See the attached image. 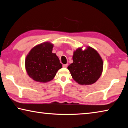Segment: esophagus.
I'll return each mask as SVG.
<instances>
[{"label": "esophagus", "mask_w": 128, "mask_h": 128, "mask_svg": "<svg viewBox=\"0 0 128 128\" xmlns=\"http://www.w3.org/2000/svg\"><path fill=\"white\" fill-rule=\"evenodd\" d=\"M63 66L64 68H66V67L68 66V64H64L63 66Z\"/></svg>", "instance_id": "1"}]
</instances>
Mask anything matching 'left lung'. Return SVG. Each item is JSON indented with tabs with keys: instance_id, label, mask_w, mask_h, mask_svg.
I'll list each match as a JSON object with an SVG mask.
<instances>
[{
	"instance_id": "8db88e82",
	"label": "left lung",
	"mask_w": 128,
	"mask_h": 128,
	"mask_svg": "<svg viewBox=\"0 0 128 128\" xmlns=\"http://www.w3.org/2000/svg\"><path fill=\"white\" fill-rule=\"evenodd\" d=\"M73 63L68 66L73 79L80 85H89L96 82L103 72V62L99 53L88 46L79 47L73 52Z\"/></svg>"
}]
</instances>
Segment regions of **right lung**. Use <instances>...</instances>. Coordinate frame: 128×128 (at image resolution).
Returning <instances> with one entry per match:
<instances>
[{"mask_svg":"<svg viewBox=\"0 0 128 128\" xmlns=\"http://www.w3.org/2000/svg\"><path fill=\"white\" fill-rule=\"evenodd\" d=\"M53 47L50 42L42 43L34 47L27 55L25 69L34 81L43 83L50 81L62 68L59 58L52 52Z\"/></svg>","mask_w":128,"mask_h":128,"instance_id":"right-lung-1","label":"right lung"}]
</instances>
